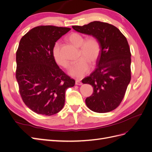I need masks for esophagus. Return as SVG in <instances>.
Listing matches in <instances>:
<instances>
[{"instance_id":"1","label":"esophagus","mask_w":152,"mask_h":152,"mask_svg":"<svg viewBox=\"0 0 152 152\" xmlns=\"http://www.w3.org/2000/svg\"><path fill=\"white\" fill-rule=\"evenodd\" d=\"M82 82H80V80H75V84L76 85H82Z\"/></svg>"}]
</instances>
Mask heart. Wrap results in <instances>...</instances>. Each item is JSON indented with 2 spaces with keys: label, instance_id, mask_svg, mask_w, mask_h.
Returning a JSON list of instances; mask_svg holds the SVG:
<instances>
[{
  "label": "heart",
  "instance_id": "heart-1",
  "mask_svg": "<svg viewBox=\"0 0 152 152\" xmlns=\"http://www.w3.org/2000/svg\"><path fill=\"white\" fill-rule=\"evenodd\" d=\"M70 42L77 47H80V58L77 61L73 63L70 73L72 76L82 77L89 72L90 63L94 64L97 61L101 52V45L99 40L95 37L90 36L84 40L83 36L78 33H72L68 37ZM60 44L56 42L53 50V57L56 62L65 68L69 66V61L64 58L60 51Z\"/></svg>",
  "mask_w": 152,
  "mask_h": 152
}]
</instances>
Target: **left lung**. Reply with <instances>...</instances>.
I'll return each instance as SVG.
<instances>
[{"instance_id": "1", "label": "left lung", "mask_w": 152, "mask_h": 152, "mask_svg": "<svg viewBox=\"0 0 152 152\" xmlns=\"http://www.w3.org/2000/svg\"><path fill=\"white\" fill-rule=\"evenodd\" d=\"M72 28L95 37L101 45L96 69L82 80L93 87V94L86 99L87 107L97 113L111 112L122 102L131 79V54L127 39L117 27L104 22L95 21Z\"/></svg>"}]
</instances>
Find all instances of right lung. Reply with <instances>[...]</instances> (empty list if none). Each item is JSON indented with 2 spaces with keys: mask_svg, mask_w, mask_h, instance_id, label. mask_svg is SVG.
I'll list each match as a JSON object with an SVG mask.
<instances>
[{
  "mask_svg": "<svg viewBox=\"0 0 152 152\" xmlns=\"http://www.w3.org/2000/svg\"><path fill=\"white\" fill-rule=\"evenodd\" d=\"M70 30L39 26L20 40L16 51V78L23 101L36 113L50 116L61 111L66 90L75 85V80L59 68L53 54L56 41Z\"/></svg>",
  "mask_w": 152,
  "mask_h": 152,
  "instance_id": "1",
  "label": "right lung"
}]
</instances>
